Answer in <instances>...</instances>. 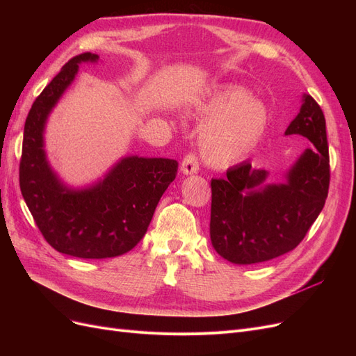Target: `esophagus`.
I'll use <instances>...</instances> for the list:
<instances>
[{
  "mask_svg": "<svg viewBox=\"0 0 356 356\" xmlns=\"http://www.w3.org/2000/svg\"><path fill=\"white\" fill-rule=\"evenodd\" d=\"M181 170L182 174L186 175H191V174H196L199 170V159L195 153H188L184 156L181 161Z\"/></svg>",
  "mask_w": 356,
  "mask_h": 356,
  "instance_id": "obj_1",
  "label": "esophagus"
}]
</instances>
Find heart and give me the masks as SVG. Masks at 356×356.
Masks as SVG:
<instances>
[{"mask_svg": "<svg viewBox=\"0 0 356 356\" xmlns=\"http://www.w3.org/2000/svg\"><path fill=\"white\" fill-rule=\"evenodd\" d=\"M203 124L199 145L211 165L229 166L250 156L267 127V108L255 96L239 88L212 95L199 111Z\"/></svg>", "mask_w": 356, "mask_h": 356, "instance_id": "1", "label": "heart"}]
</instances>
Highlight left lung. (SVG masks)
<instances>
[{
    "label": "left lung",
    "mask_w": 356,
    "mask_h": 356,
    "mask_svg": "<svg viewBox=\"0 0 356 356\" xmlns=\"http://www.w3.org/2000/svg\"><path fill=\"white\" fill-rule=\"evenodd\" d=\"M285 135H301L315 147L288 170L285 184L261 187L267 170L250 161L211 181V242L230 263H263L293 251L324 208L330 187L325 117L310 95Z\"/></svg>",
    "instance_id": "obj_1"
}]
</instances>
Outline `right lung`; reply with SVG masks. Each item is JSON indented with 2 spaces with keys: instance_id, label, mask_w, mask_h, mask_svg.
Wrapping results in <instances>:
<instances>
[{
  "instance_id": "right-lung-1",
  "label": "right lung",
  "mask_w": 356,
  "mask_h": 356,
  "mask_svg": "<svg viewBox=\"0 0 356 356\" xmlns=\"http://www.w3.org/2000/svg\"><path fill=\"white\" fill-rule=\"evenodd\" d=\"M98 58L90 51L74 56L40 93L26 117L19 165L20 191L41 234L56 251L79 258L131 251L144 238L178 170L177 160L131 156L84 190L65 187L51 170L42 139L47 117L74 81L79 63Z\"/></svg>"
}]
</instances>
